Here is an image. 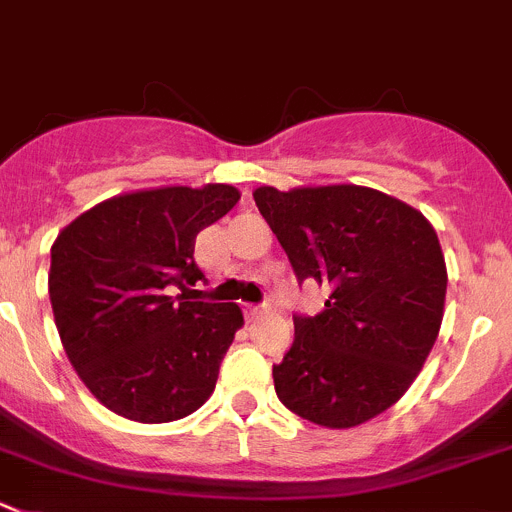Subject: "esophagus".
I'll list each match as a JSON object with an SVG mask.
<instances>
[{"label":"esophagus","instance_id":"esophagus-1","mask_svg":"<svg viewBox=\"0 0 512 512\" xmlns=\"http://www.w3.org/2000/svg\"><path fill=\"white\" fill-rule=\"evenodd\" d=\"M265 305H245V313L250 315V318H260L262 313H265Z\"/></svg>","mask_w":512,"mask_h":512}]
</instances>
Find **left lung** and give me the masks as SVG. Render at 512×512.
Masks as SVG:
<instances>
[{"mask_svg": "<svg viewBox=\"0 0 512 512\" xmlns=\"http://www.w3.org/2000/svg\"><path fill=\"white\" fill-rule=\"evenodd\" d=\"M252 197L300 283L331 288L323 313L293 315V346L272 366L278 399L328 429L379 417L417 379L442 326L437 232L369 186H260Z\"/></svg>", "mask_w": 512, "mask_h": 512, "instance_id": "1", "label": "left lung"}]
</instances>
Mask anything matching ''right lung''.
I'll return each instance as SVG.
<instances>
[{
	"instance_id": "1",
	"label": "right lung",
	"mask_w": 512,
	"mask_h": 512,
	"mask_svg": "<svg viewBox=\"0 0 512 512\" xmlns=\"http://www.w3.org/2000/svg\"><path fill=\"white\" fill-rule=\"evenodd\" d=\"M237 202L229 184L141 189L57 234L47 280L57 333L80 381L118 417L174 422L212 396L245 318L237 303L189 300L186 285L204 278L197 234Z\"/></svg>"
}]
</instances>
